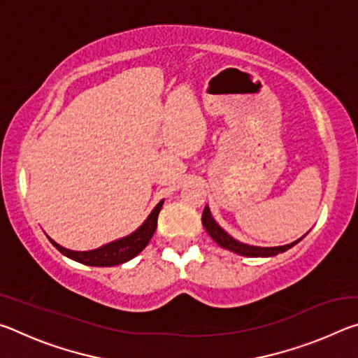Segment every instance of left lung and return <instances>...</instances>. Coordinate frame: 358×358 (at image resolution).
<instances>
[{
	"mask_svg": "<svg viewBox=\"0 0 358 358\" xmlns=\"http://www.w3.org/2000/svg\"><path fill=\"white\" fill-rule=\"evenodd\" d=\"M202 224H203L205 230L208 232L210 237L213 238L221 248H224V250H229V251H234V252L240 254V256H246V257H271V256H276V254L290 250V248L295 246L303 238L301 237V238H299L290 245L273 246V248H260V246H251V245L240 243V241L230 237L226 230H222L220 226H217V222L213 220V216H211V213H210L208 205L205 207L203 213H202Z\"/></svg>",
	"mask_w": 358,
	"mask_h": 358,
	"instance_id": "left-lung-1",
	"label": "left lung"
}]
</instances>
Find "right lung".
<instances>
[{
    "label": "right lung",
    "instance_id": "right-lung-1",
    "mask_svg": "<svg viewBox=\"0 0 358 358\" xmlns=\"http://www.w3.org/2000/svg\"><path fill=\"white\" fill-rule=\"evenodd\" d=\"M162 203L164 201H161L156 205L155 210L151 211L150 216L145 220V222L138 227L136 232H132L131 235L124 238L115 240L112 243H107L104 246L98 248V250L93 251H71L66 250V248L59 246L55 243L52 238L50 243L57 248V250L64 254L66 257H69L72 260H77V262L90 265V266H113V265H120L131 260L132 257H136L138 252H141L145 246L150 243L151 237H153L156 226H157V215L162 208Z\"/></svg>",
    "mask_w": 358,
    "mask_h": 358
}]
</instances>
